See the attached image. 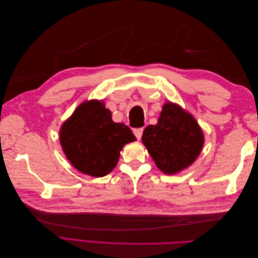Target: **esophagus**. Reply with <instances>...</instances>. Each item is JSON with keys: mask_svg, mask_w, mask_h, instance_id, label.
Wrapping results in <instances>:
<instances>
[{"mask_svg": "<svg viewBox=\"0 0 258 258\" xmlns=\"http://www.w3.org/2000/svg\"><path fill=\"white\" fill-rule=\"evenodd\" d=\"M143 131H144L143 128H136V129H134V134H135V136H136V138H137L138 140H140V139L142 138Z\"/></svg>", "mask_w": 258, "mask_h": 258, "instance_id": "1", "label": "esophagus"}]
</instances>
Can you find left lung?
<instances>
[{
	"label": "left lung",
	"instance_id": "left-lung-1",
	"mask_svg": "<svg viewBox=\"0 0 258 258\" xmlns=\"http://www.w3.org/2000/svg\"><path fill=\"white\" fill-rule=\"evenodd\" d=\"M142 141L162 172L173 174L198 157L204 134L190 114L169 102L163 105L158 122L144 129Z\"/></svg>",
	"mask_w": 258,
	"mask_h": 258
}]
</instances>
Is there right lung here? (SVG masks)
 <instances>
[{"label": "right lung", "instance_id": "1", "mask_svg": "<svg viewBox=\"0 0 258 258\" xmlns=\"http://www.w3.org/2000/svg\"><path fill=\"white\" fill-rule=\"evenodd\" d=\"M136 137L123 123L114 122L100 101L82 103L62 124L60 142L70 162L85 174L104 176L116 167L124 144Z\"/></svg>", "mask_w": 258, "mask_h": 258}]
</instances>
